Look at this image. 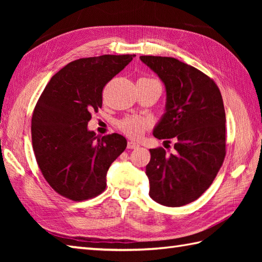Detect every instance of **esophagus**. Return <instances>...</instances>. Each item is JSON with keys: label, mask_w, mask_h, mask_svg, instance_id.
<instances>
[{"label": "esophagus", "mask_w": 262, "mask_h": 262, "mask_svg": "<svg viewBox=\"0 0 262 262\" xmlns=\"http://www.w3.org/2000/svg\"><path fill=\"white\" fill-rule=\"evenodd\" d=\"M138 146V143H135V142H133V141H129L127 143V148H129V149H133V148H137Z\"/></svg>", "instance_id": "obj_1"}]
</instances>
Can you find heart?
<instances>
[{"mask_svg":"<svg viewBox=\"0 0 262 262\" xmlns=\"http://www.w3.org/2000/svg\"><path fill=\"white\" fill-rule=\"evenodd\" d=\"M157 80L151 79V77H141L137 82H152ZM148 119L145 118H141V117H127V118L122 119L119 124L120 129L125 133L126 135L130 136V137H140L143 132L146 129V128L149 126Z\"/></svg>","mask_w":262,"mask_h":262,"instance_id":"1","label":"heart"}]
</instances>
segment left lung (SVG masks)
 Segmentation results:
<instances>
[{"label": "left lung", "instance_id": "left-lung-1", "mask_svg": "<svg viewBox=\"0 0 262 262\" xmlns=\"http://www.w3.org/2000/svg\"><path fill=\"white\" fill-rule=\"evenodd\" d=\"M166 92L165 110L154 127L159 140L173 138L174 152L151 148L146 165L149 197L168 207L198 199L225 158V110L219 88L203 72L173 57L141 56Z\"/></svg>", "mask_w": 262, "mask_h": 262}]
</instances>
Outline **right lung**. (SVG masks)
I'll list each match as a JSON object with an SVG mask.
<instances>
[{"instance_id": "obj_1", "label": "right lung", "mask_w": 262, "mask_h": 262, "mask_svg": "<svg viewBox=\"0 0 262 262\" xmlns=\"http://www.w3.org/2000/svg\"><path fill=\"white\" fill-rule=\"evenodd\" d=\"M136 55H101L76 59L55 74L31 119L37 163L55 191L75 200L104 190L111 163L125 151L119 134L96 136L88 129L92 111L102 105L103 86Z\"/></svg>"}]
</instances>
